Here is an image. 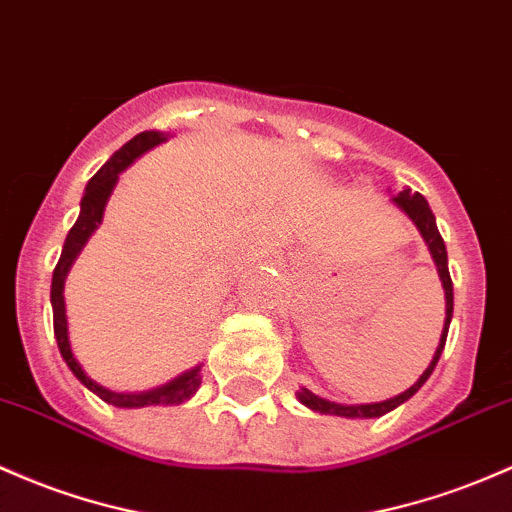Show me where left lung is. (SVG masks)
I'll return each mask as SVG.
<instances>
[{"mask_svg":"<svg viewBox=\"0 0 512 512\" xmlns=\"http://www.w3.org/2000/svg\"><path fill=\"white\" fill-rule=\"evenodd\" d=\"M393 204H396L398 209L406 213V216L411 218V221L415 223V228L420 230V235H423L425 245H428L432 260H435V265H437V274H440V279H442V289H445V311H447V313H445V328H442L440 345H437V350H435V355H432V362L428 364V369H425V372L420 374V379L415 381L411 389H406L403 393H398V396L389 398V401H381V403H362V406H342V403L328 401V398H320V396H316V393L308 391V389L296 391V398H299L303 406L311 408V411H316V413L342 415V418H379V415L389 413V411H393V408L401 406V403H406L408 398H411L413 393L418 391L420 386H423L425 381L430 379L432 369H435V364L440 362L442 350H445L447 330H449V323H452V308H454L452 277H449V267H447V247H445V240H442L440 230H437L435 213L430 211L428 201H425L423 194L411 192V189H403V192H398V196H393Z\"/></svg>","mask_w":512,"mask_h":512,"instance_id":"obj_1","label":"left lung"}]
</instances>
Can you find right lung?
I'll return each instance as SVG.
<instances>
[{
	"label": "right lung",
	"mask_w": 512,
	"mask_h": 512,
	"mask_svg": "<svg viewBox=\"0 0 512 512\" xmlns=\"http://www.w3.org/2000/svg\"><path fill=\"white\" fill-rule=\"evenodd\" d=\"M167 136L160 131H143L138 133L136 138L128 140L123 148L116 150L114 155L106 160V165L94 174L87 182V189H84L82 204H80V216H77L75 226L67 233L63 252H60L58 265L53 269V284H50V306H53V330L55 340H58L60 355H63L65 364L70 367V372L87 386L89 391L97 393L101 401L111 403L116 408H145V406H177V403L189 401L194 396L196 389L201 386V367L189 369V372L179 374L177 379L167 381L165 386H157L153 391H140V393H119L104 389V386L97 384L94 379H89L87 372L82 369V364L77 362L75 355H72L70 338H67V316H65V277L70 272L72 262L77 260L84 243L89 240V235L99 228L101 218H104L106 201H109L111 192H114L116 182H119V174L131 165L136 157L148 153L155 145L165 143Z\"/></svg>",
	"instance_id": "right-lung-1"
}]
</instances>
